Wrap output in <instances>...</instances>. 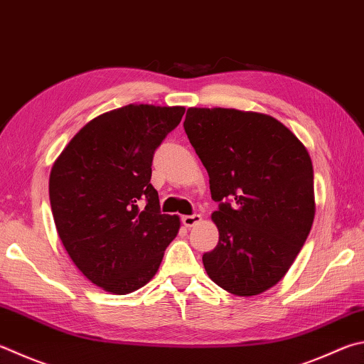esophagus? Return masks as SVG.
Masks as SVG:
<instances>
[{
	"mask_svg": "<svg viewBox=\"0 0 364 364\" xmlns=\"http://www.w3.org/2000/svg\"><path fill=\"white\" fill-rule=\"evenodd\" d=\"M181 221H183V224L186 228H193V226H196V224H199L202 221V216L197 215V213H194V215H184L181 218Z\"/></svg>",
	"mask_w": 364,
	"mask_h": 364,
	"instance_id": "1",
	"label": "esophagus"
}]
</instances>
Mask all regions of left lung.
<instances>
[{
  "instance_id": "obj_1",
  "label": "left lung",
  "mask_w": 364,
  "mask_h": 364,
  "mask_svg": "<svg viewBox=\"0 0 364 364\" xmlns=\"http://www.w3.org/2000/svg\"><path fill=\"white\" fill-rule=\"evenodd\" d=\"M184 132L210 176L220 232L203 267L218 287L256 296L291 267L315 218L309 151L275 117L234 108H188ZM233 205H230V200Z\"/></svg>"
}]
</instances>
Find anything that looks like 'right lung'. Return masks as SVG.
<instances>
[{
	"label": "right lung",
	"instance_id": "obj_1",
	"mask_svg": "<svg viewBox=\"0 0 364 364\" xmlns=\"http://www.w3.org/2000/svg\"><path fill=\"white\" fill-rule=\"evenodd\" d=\"M184 109L132 103L108 111L85 124L52 165L58 237L76 267L105 291L129 294L146 285L180 230V218L161 215L149 180L154 151Z\"/></svg>",
	"mask_w": 364,
	"mask_h": 364
}]
</instances>
